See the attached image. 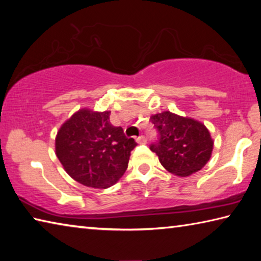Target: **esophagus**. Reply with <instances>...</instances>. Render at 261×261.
<instances>
[{
  "label": "esophagus",
  "instance_id": "34e87169",
  "mask_svg": "<svg viewBox=\"0 0 261 261\" xmlns=\"http://www.w3.org/2000/svg\"><path fill=\"white\" fill-rule=\"evenodd\" d=\"M137 143L138 144H146L147 143V139L145 136H139L138 138H137Z\"/></svg>",
  "mask_w": 261,
  "mask_h": 261
}]
</instances>
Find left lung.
Wrapping results in <instances>:
<instances>
[{"label":"left lung","instance_id":"left-lung-1","mask_svg":"<svg viewBox=\"0 0 261 261\" xmlns=\"http://www.w3.org/2000/svg\"><path fill=\"white\" fill-rule=\"evenodd\" d=\"M151 120L160 134L151 151L169 173L188 177L210 161L214 140L204 123L171 112L154 114Z\"/></svg>","mask_w":261,"mask_h":261}]
</instances>
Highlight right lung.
I'll return each mask as SVG.
<instances>
[{
  "label": "right lung",
  "instance_id": "add662e5",
  "mask_svg": "<svg viewBox=\"0 0 261 261\" xmlns=\"http://www.w3.org/2000/svg\"><path fill=\"white\" fill-rule=\"evenodd\" d=\"M109 110H77L57 131L55 154L70 177L88 188L107 189L125 173L137 143L109 121Z\"/></svg>",
  "mask_w": 261,
  "mask_h": 261
}]
</instances>
